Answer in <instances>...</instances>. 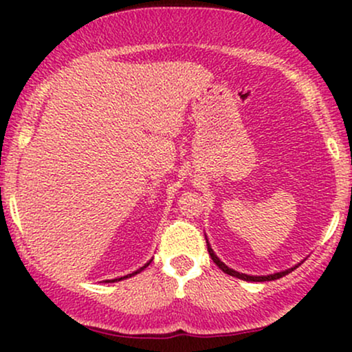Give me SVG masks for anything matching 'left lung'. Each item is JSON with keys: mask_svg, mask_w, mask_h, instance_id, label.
I'll return each mask as SVG.
<instances>
[{"mask_svg": "<svg viewBox=\"0 0 352 352\" xmlns=\"http://www.w3.org/2000/svg\"><path fill=\"white\" fill-rule=\"evenodd\" d=\"M205 238H207V236H205ZM207 246H208V253H210V256H212L213 263H215V265L218 266V268L221 270V272H223V273H227V274H230V276L240 278V280H243V281H273V280H278V278H283V276H285V274L292 273L293 270H296L298 266H300V265L302 263V261H301V263L294 265V266H292V268H288V270H283V272H276V273H272V274H260V276H254V274H246V273H240V272H236V270L230 268V266L225 265L223 261H221L220 258L217 256L215 252H213V248H212V246H210L208 240H207Z\"/></svg>", "mask_w": 352, "mask_h": 352, "instance_id": "1", "label": "left lung"}]
</instances>
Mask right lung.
Wrapping results in <instances>:
<instances>
[{"mask_svg":"<svg viewBox=\"0 0 352 352\" xmlns=\"http://www.w3.org/2000/svg\"><path fill=\"white\" fill-rule=\"evenodd\" d=\"M151 261H152V260H148V261H147V263H145L144 266H140V268H139V270H135V272H132V273L125 274V276H120V278H114V280H106V283H116V281H122V280H125V278H131V276H134V274H137V273H140V272H142V270H145V268H147V266H148V265H151Z\"/></svg>","mask_w":352,"mask_h":352,"instance_id":"1","label":"right lung"}]
</instances>
